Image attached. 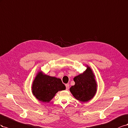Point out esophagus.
Instances as JSON below:
<instances>
[{"label":"esophagus","instance_id":"esophagus-1","mask_svg":"<svg viewBox=\"0 0 128 128\" xmlns=\"http://www.w3.org/2000/svg\"><path fill=\"white\" fill-rule=\"evenodd\" d=\"M65 86H66V90H68V88H69V84H67L65 85Z\"/></svg>","mask_w":128,"mask_h":128}]
</instances>
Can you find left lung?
<instances>
[{
	"instance_id": "obj_1",
	"label": "left lung",
	"mask_w": 128,
	"mask_h": 128,
	"mask_svg": "<svg viewBox=\"0 0 128 128\" xmlns=\"http://www.w3.org/2000/svg\"><path fill=\"white\" fill-rule=\"evenodd\" d=\"M91 69L87 67L84 74L75 76V85L70 87V90L78 100L86 102L90 100L96 93V84Z\"/></svg>"
}]
</instances>
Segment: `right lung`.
<instances>
[{
    "label": "right lung",
    "mask_w": 128,
    "mask_h": 128,
    "mask_svg": "<svg viewBox=\"0 0 128 128\" xmlns=\"http://www.w3.org/2000/svg\"><path fill=\"white\" fill-rule=\"evenodd\" d=\"M66 87L60 79L43 75L38 73L33 82L32 92L40 101L49 102L60 90H64Z\"/></svg>",
    "instance_id": "add662e5"
}]
</instances>
